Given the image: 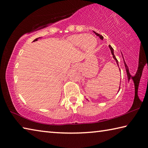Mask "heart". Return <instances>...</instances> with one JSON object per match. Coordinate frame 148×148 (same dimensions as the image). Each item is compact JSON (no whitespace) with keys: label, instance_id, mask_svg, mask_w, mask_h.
Wrapping results in <instances>:
<instances>
[{"label":"heart","instance_id":"obj_1","mask_svg":"<svg viewBox=\"0 0 148 148\" xmlns=\"http://www.w3.org/2000/svg\"><path fill=\"white\" fill-rule=\"evenodd\" d=\"M71 43L76 46H83L88 51H92L96 46L97 40L92 35L86 34H79L71 36L70 38Z\"/></svg>","mask_w":148,"mask_h":148}]
</instances>
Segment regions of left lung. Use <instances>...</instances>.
Segmentation results:
<instances>
[{
  "label": "left lung",
  "instance_id": "left-lung-1",
  "mask_svg": "<svg viewBox=\"0 0 148 148\" xmlns=\"http://www.w3.org/2000/svg\"><path fill=\"white\" fill-rule=\"evenodd\" d=\"M95 33V34L97 35V36H99V38H101V40H103V36H102V35H101V34H98V33H97V32H94ZM109 47L110 48V50H111V52H112V56H113V57H114V59L116 60V62H117V65H118L119 66V64H118V61H117V59H116V56H114V49L112 48V47L110 46V45H109ZM119 89H120V87H119Z\"/></svg>",
  "mask_w": 148,
  "mask_h": 148
}]
</instances>
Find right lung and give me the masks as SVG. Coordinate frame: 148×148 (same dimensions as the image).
<instances>
[{
	"instance_id": "1",
	"label": "right lung",
	"mask_w": 148,
	"mask_h": 148,
	"mask_svg": "<svg viewBox=\"0 0 148 148\" xmlns=\"http://www.w3.org/2000/svg\"><path fill=\"white\" fill-rule=\"evenodd\" d=\"M38 38H36V39H35V40H34L33 42H35V41H37V40H38Z\"/></svg>"
}]
</instances>
